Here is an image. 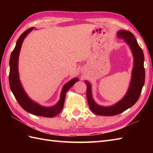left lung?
<instances>
[{"label":"left lung","instance_id":"8db88e82","mask_svg":"<svg viewBox=\"0 0 153 153\" xmlns=\"http://www.w3.org/2000/svg\"><path fill=\"white\" fill-rule=\"evenodd\" d=\"M117 37L120 39H123L128 43L134 54V66L132 72V78L126 95L120 102L110 107L100 106L94 102L91 95V85L87 81H85L87 99L89 106L93 112L99 116H110L119 114L134 105L140 97L142 88L145 83L144 54L135 36L131 32L120 30L117 33Z\"/></svg>","mask_w":153,"mask_h":153}]
</instances>
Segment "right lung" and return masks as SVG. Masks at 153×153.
Wrapping results in <instances>:
<instances>
[{
	"label": "right lung",
	"instance_id": "1",
	"mask_svg": "<svg viewBox=\"0 0 153 153\" xmlns=\"http://www.w3.org/2000/svg\"><path fill=\"white\" fill-rule=\"evenodd\" d=\"M33 27L28 29L24 31L20 36L16 43L14 49L11 53L10 58V73H9V83L12 92L14 94L15 98L17 100L19 105L22 106L23 109L25 111L30 112L32 114L48 117V118H53V117L58 114L63 109L65 97H66V92L69 90L74 84L77 82L79 79L74 78L68 82L63 87L61 92L60 100L56 105L46 108L37 105V103L32 101V100L27 96L26 93L23 89L22 85L19 79V75L18 71V62L19 53L20 51L22 44L24 41V39L30 32L33 30Z\"/></svg>",
	"mask_w": 153,
	"mask_h": 153
}]
</instances>
